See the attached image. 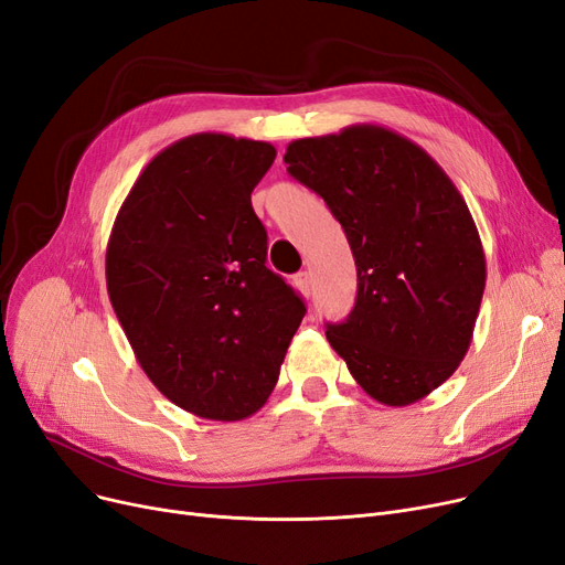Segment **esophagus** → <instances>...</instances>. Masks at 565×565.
Segmentation results:
<instances>
[{
  "label": "esophagus",
  "mask_w": 565,
  "mask_h": 565,
  "mask_svg": "<svg viewBox=\"0 0 565 565\" xmlns=\"http://www.w3.org/2000/svg\"><path fill=\"white\" fill-rule=\"evenodd\" d=\"M294 284H296V288L300 290V294H302L305 298L311 294V277H309V271H298V275L294 277Z\"/></svg>",
  "instance_id": "1"
}]
</instances>
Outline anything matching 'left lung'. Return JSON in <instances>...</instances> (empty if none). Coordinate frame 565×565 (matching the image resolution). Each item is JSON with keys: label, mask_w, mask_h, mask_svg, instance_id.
I'll return each mask as SVG.
<instances>
[{"label": "left lung", "mask_w": 565, "mask_h": 565, "mask_svg": "<svg viewBox=\"0 0 565 565\" xmlns=\"http://www.w3.org/2000/svg\"><path fill=\"white\" fill-rule=\"evenodd\" d=\"M288 174L319 193L349 239L359 296L330 347L382 405L405 407L466 359L487 286L470 209L419 143L382 125L288 143Z\"/></svg>", "instance_id": "obj_1"}]
</instances>
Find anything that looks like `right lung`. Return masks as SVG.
Listing matches in <instances>:
<instances>
[{
  "mask_svg": "<svg viewBox=\"0 0 565 565\" xmlns=\"http://www.w3.org/2000/svg\"><path fill=\"white\" fill-rule=\"evenodd\" d=\"M277 158L223 132L162 149L118 209L107 290L135 356L177 407L212 422L256 414L279 380L305 302L265 267L250 191Z\"/></svg>",
  "mask_w": 565,
  "mask_h": 565,
  "instance_id": "add662e5",
  "label": "right lung"
}]
</instances>
